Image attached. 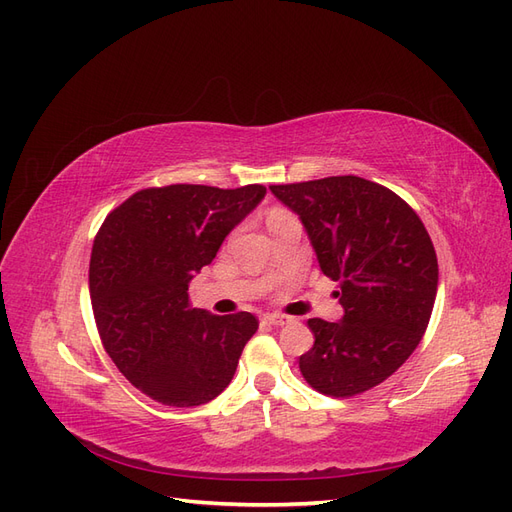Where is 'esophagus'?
Returning <instances> with one entry per match:
<instances>
[{"label": "esophagus", "mask_w": 512, "mask_h": 512, "mask_svg": "<svg viewBox=\"0 0 512 512\" xmlns=\"http://www.w3.org/2000/svg\"><path fill=\"white\" fill-rule=\"evenodd\" d=\"M262 322L271 324V327H282V324L288 322V318L280 316V314H267V316H262Z\"/></svg>", "instance_id": "34e87169"}]
</instances>
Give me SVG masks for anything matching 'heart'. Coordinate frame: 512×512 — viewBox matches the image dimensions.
Returning <instances> with one entry per match:
<instances>
[{"instance_id": "heart-1", "label": "heart", "mask_w": 512, "mask_h": 512, "mask_svg": "<svg viewBox=\"0 0 512 512\" xmlns=\"http://www.w3.org/2000/svg\"><path fill=\"white\" fill-rule=\"evenodd\" d=\"M275 213H282V211H275Z\"/></svg>"}]
</instances>
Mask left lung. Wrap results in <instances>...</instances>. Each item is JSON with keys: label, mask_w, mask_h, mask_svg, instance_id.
Instances as JSON below:
<instances>
[{"label": "left lung", "mask_w": 512, "mask_h": 512, "mask_svg": "<svg viewBox=\"0 0 512 512\" xmlns=\"http://www.w3.org/2000/svg\"><path fill=\"white\" fill-rule=\"evenodd\" d=\"M299 215L322 273L339 284V322L309 318L316 342L299 367L322 395L374 389L421 342L438 292L429 232L395 192L354 175L271 185Z\"/></svg>", "instance_id": "obj_1"}]
</instances>
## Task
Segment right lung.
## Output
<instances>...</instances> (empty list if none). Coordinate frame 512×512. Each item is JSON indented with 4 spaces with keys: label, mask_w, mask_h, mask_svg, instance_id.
<instances>
[{
    "label": "right lung",
    "mask_w": 512,
    "mask_h": 512,
    "mask_svg": "<svg viewBox=\"0 0 512 512\" xmlns=\"http://www.w3.org/2000/svg\"><path fill=\"white\" fill-rule=\"evenodd\" d=\"M265 194L258 183L149 188L108 213L98 230L89 294L104 350L138 391L164 406L218 397L258 329L250 312L213 316L192 307L188 286Z\"/></svg>",
    "instance_id": "obj_1"
}]
</instances>
